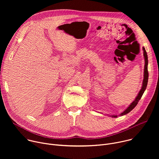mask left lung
<instances>
[{"instance_id": "1", "label": "left lung", "mask_w": 159, "mask_h": 159, "mask_svg": "<svg viewBox=\"0 0 159 159\" xmlns=\"http://www.w3.org/2000/svg\"><path fill=\"white\" fill-rule=\"evenodd\" d=\"M143 56H144V60H145V66H144V72H143V80L142 82V85L140 90L139 91L137 96L135 98L134 100L129 105V106L122 112H121L120 114L118 115L120 116H124L126 114H128V112H129L131 110H133L134 107L137 105L139 101L140 100L142 95L143 94L145 90H146L147 86V83H148V56L147 52L145 50V48L143 47ZM109 116H111L112 118H116L118 116V115H108Z\"/></svg>"}]
</instances>
